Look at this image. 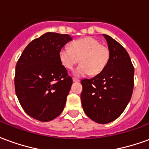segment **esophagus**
<instances>
[{"label": "esophagus", "instance_id": "1", "mask_svg": "<svg viewBox=\"0 0 149 149\" xmlns=\"http://www.w3.org/2000/svg\"><path fill=\"white\" fill-rule=\"evenodd\" d=\"M72 80H73L74 82H79V81H80V80H79V79H77V78H75V77L72 78Z\"/></svg>", "mask_w": 149, "mask_h": 149}]
</instances>
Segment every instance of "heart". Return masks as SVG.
<instances>
[{"label": "heart", "instance_id": "heart-1", "mask_svg": "<svg viewBox=\"0 0 149 149\" xmlns=\"http://www.w3.org/2000/svg\"><path fill=\"white\" fill-rule=\"evenodd\" d=\"M80 58V65L74 74L83 77L91 72L97 75L105 69L110 59V49L93 37L73 41L70 47L65 46L59 51V59L67 69L72 70Z\"/></svg>", "mask_w": 149, "mask_h": 149}]
</instances>
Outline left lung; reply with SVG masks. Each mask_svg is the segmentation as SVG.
<instances>
[{
	"label": "left lung",
	"instance_id": "1",
	"mask_svg": "<svg viewBox=\"0 0 149 149\" xmlns=\"http://www.w3.org/2000/svg\"><path fill=\"white\" fill-rule=\"evenodd\" d=\"M110 59L105 69L91 79H83L80 95L84 111L94 122L106 124L122 114L134 85V67L122 45L107 35Z\"/></svg>",
	"mask_w": 149,
	"mask_h": 149
}]
</instances>
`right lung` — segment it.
I'll return each instance as SVG.
<instances>
[{"label": "right lung", "instance_id": "right-lung-1", "mask_svg": "<svg viewBox=\"0 0 149 149\" xmlns=\"http://www.w3.org/2000/svg\"><path fill=\"white\" fill-rule=\"evenodd\" d=\"M71 40L69 35L46 33L27 45L16 63V96L35 119L49 122L63 111L72 79L60 61L59 51Z\"/></svg>", "mask_w": 149, "mask_h": 149}]
</instances>
